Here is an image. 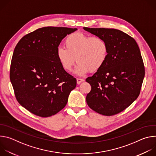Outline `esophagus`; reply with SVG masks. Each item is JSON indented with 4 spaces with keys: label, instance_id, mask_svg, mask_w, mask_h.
I'll list each match as a JSON object with an SVG mask.
<instances>
[{
    "label": "esophagus",
    "instance_id": "esophagus-1",
    "mask_svg": "<svg viewBox=\"0 0 156 156\" xmlns=\"http://www.w3.org/2000/svg\"><path fill=\"white\" fill-rule=\"evenodd\" d=\"M76 81H77V84H80L81 83L83 82V81H84V79H83V78H76Z\"/></svg>",
    "mask_w": 156,
    "mask_h": 156
}]
</instances>
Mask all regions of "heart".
<instances>
[{
	"mask_svg": "<svg viewBox=\"0 0 156 156\" xmlns=\"http://www.w3.org/2000/svg\"><path fill=\"white\" fill-rule=\"evenodd\" d=\"M64 46L59 47L56 51L60 65L65 70L70 72L76 60V73L80 75L99 70L105 63L108 53V44L103 37L80 32L67 36Z\"/></svg>",
	"mask_w": 156,
	"mask_h": 156,
	"instance_id": "obj_1",
	"label": "heart"
}]
</instances>
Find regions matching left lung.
I'll return each instance as SVG.
<instances>
[{
	"mask_svg": "<svg viewBox=\"0 0 156 156\" xmlns=\"http://www.w3.org/2000/svg\"><path fill=\"white\" fill-rule=\"evenodd\" d=\"M83 28L103 37L108 46L105 63L92 76L86 79L91 86L86 96V102L100 114H117L140 95L145 75L140 48L134 39L120 30Z\"/></svg>",
	"mask_w": 156,
	"mask_h": 156,
	"instance_id": "8db88e82",
	"label": "left lung"
}]
</instances>
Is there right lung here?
<instances>
[{"label": "right lung", "instance_id": "right-lung-1", "mask_svg": "<svg viewBox=\"0 0 156 156\" xmlns=\"http://www.w3.org/2000/svg\"><path fill=\"white\" fill-rule=\"evenodd\" d=\"M76 28L48 27L22 37L12 58L10 79L19 104L32 114L48 117L63 109L76 80L60 65L56 51Z\"/></svg>", "mask_w": 156, "mask_h": 156}]
</instances>
